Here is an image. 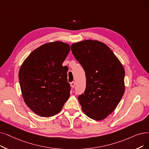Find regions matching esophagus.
Wrapping results in <instances>:
<instances>
[{"label":"esophagus","instance_id":"1","mask_svg":"<svg viewBox=\"0 0 149 149\" xmlns=\"http://www.w3.org/2000/svg\"><path fill=\"white\" fill-rule=\"evenodd\" d=\"M70 86L72 87V88H74V86H75V82L74 81H72V82L70 83Z\"/></svg>","mask_w":149,"mask_h":149}]
</instances>
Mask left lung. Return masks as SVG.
I'll list each match as a JSON object with an SVG mask.
<instances>
[{
	"mask_svg": "<svg viewBox=\"0 0 149 149\" xmlns=\"http://www.w3.org/2000/svg\"><path fill=\"white\" fill-rule=\"evenodd\" d=\"M70 47L85 72L86 89L78 97L82 111L95 120L104 119L124 94V68L113 51L99 41H81Z\"/></svg>",
	"mask_w": 149,
	"mask_h": 149,
	"instance_id": "8db88e82",
	"label": "left lung"
}]
</instances>
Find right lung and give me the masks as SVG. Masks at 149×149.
Wrapping results in <instances>:
<instances>
[{"mask_svg": "<svg viewBox=\"0 0 149 149\" xmlns=\"http://www.w3.org/2000/svg\"><path fill=\"white\" fill-rule=\"evenodd\" d=\"M69 51V45L61 41L44 44L32 52L19 69L25 104L41 117L59 113L69 97L68 68L62 65Z\"/></svg>", "mask_w": 149, "mask_h": 149, "instance_id": "right-lung-1", "label": "right lung"}]
</instances>
